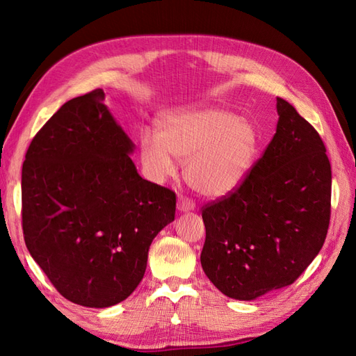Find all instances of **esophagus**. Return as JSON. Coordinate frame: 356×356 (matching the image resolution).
Here are the masks:
<instances>
[{
	"label": "esophagus",
	"mask_w": 356,
	"mask_h": 356,
	"mask_svg": "<svg viewBox=\"0 0 356 356\" xmlns=\"http://www.w3.org/2000/svg\"><path fill=\"white\" fill-rule=\"evenodd\" d=\"M195 202H193L191 199H188V197H186V196H179L178 197V209L181 211V212H184V211H191V209H195Z\"/></svg>",
	"instance_id": "obj_1"
}]
</instances>
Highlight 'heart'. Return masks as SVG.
I'll list each match as a JSON object with an SVG mask.
<instances>
[{
  "label": "heart",
  "mask_w": 356,
  "mask_h": 356,
  "mask_svg": "<svg viewBox=\"0 0 356 356\" xmlns=\"http://www.w3.org/2000/svg\"><path fill=\"white\" fill-rule=\"evenodd\" d=\"M147 175L156 182L175 177L178 161L193 190L221 197L238 188L257 153V132L243 117L220 108L170 113L159 123V136L145 131L139 139Z\"/></svg>",
  "instance_id": "b5f03b06"
}]
</instances>
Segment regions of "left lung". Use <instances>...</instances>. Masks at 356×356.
<instances>
[{"mask_svg": "<svg viewBox=\"0 0 356 356\" xmlns=\"http://www.w3.org/2000/svg\"><path fill=\"white\" fill-rule=\"evenodd\" d=\"M276 134L242 184L204 203L203 272L222 294L254 300L296 282L331 217V165L316 129L277 98Z\"/></svg>", "mask_w": 356, "mask_h": 356, "instance_id": "left-lung-1", "label": "left lung"}]
</instances>
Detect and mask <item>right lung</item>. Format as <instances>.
Returning <instances> with one entry per match:
<instances>
[{
  "label": "right lung",
  "instance_id": "obj_1",
  "mask_svg": "<svg viewBox=\"0 0 356 356\" xmlns=\"http://www.w3.org/2000/svg\"><path fill=\"white\" fill-rule=\"evenodd\" d=\"M96 89L63 104L32 139L22 166L29 254L60 296L108 307L143 281L148 250L175 220L177 195L139 177L134 144Z\"/></svg>",
  "mask_w": 356,
  "mask_h": 356
}]
</instances>
